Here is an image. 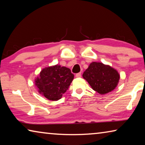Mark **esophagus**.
<instances>
[{
	"label": "esophagus",
	"instance_id": "obj_1",
	"mask_svg": "<svg viewBox=\"0 0 145 145\" xmlns=\"http://www.w3.org/2000/svg\"><path fill=\"white\" fill-rule=\"evenodd\" d=\"M75 77H81V72H79V73H77V74L75 75Z\"/></svg>",
	"mask_w": 145,
	"mask_h": 145
}]
</instances>
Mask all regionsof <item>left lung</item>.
<instances>
[{
	"instance_id": "obj_1",
	"label": "left lung",
	"mask_w": 145,
	"mask_h": 145,
	"mask_svg": "<svg viewBox=\"0 0 145 145\" xmlns=\"http://www.w3.org/2000/svg\"><path fill=\"white\" fill-rule=\"evenodd\" d=\"M92 89L100 95L111 92L118 84L120 75L111 66L92 62L82 75Z\"/></svg>"
}]
</instances>
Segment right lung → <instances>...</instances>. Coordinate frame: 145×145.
<instances>
[{
  "instance_id": "right-lung-1",
  "label": "right lung",
  "mask_w": 145,
  "mask_h": 145,
  "mask_svg": "<svg viewBox=\"0 0 145 145\" xmlns=\"http://www.w3.org/2000/svg\"><path fill=\"white\" fill-rule=\"evenodd\" d=\"M73 78L70 68L57 64L43 68L34 84L40 94L49 100L57 101L68 90Z\"/></svg>"
}]
</instances>
